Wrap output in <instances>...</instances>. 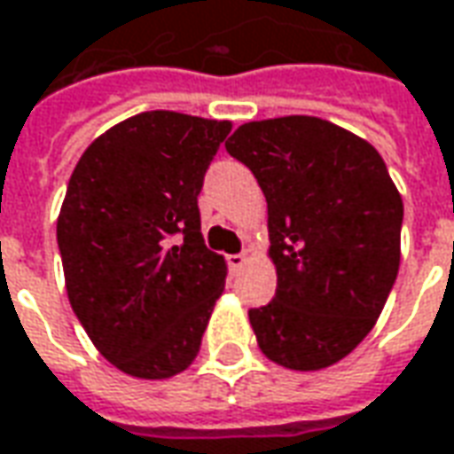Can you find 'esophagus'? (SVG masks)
Instances as JSON below:
<instances>
[{
  "label": "esophagus",
  "mask_w": 454,
  "mask_h": 454,
  "mask_svg": "<svg viewBox=\"0 0 454 454\" xmlns=\"http://www.w3.org/2000/svg\"><path fill=\"white\" fill-rule=\"evenodd\" d=\"M227 264H230V270L232 272H237V270H242L245 264H247V257L239 252V254H227Z\"/></svg>",
  "instance_id": "34e87169"
}]
</instances>
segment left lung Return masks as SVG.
Listing matches in <instances>:
<instances>
[{"mask_svg":"<svg viewBox=\"0 0 454 454\" xmlns=\"http://www.w3.org/2000/svg\"><path fill=\"white\" fill-rule=\"evenodd\" d=\"M224 149L267 200L275 300L249 309L260 349L290 370L342 360L372 330L400 270L403 200L372 145L333 121H247Z\"/></svg>","mask_w":454,"mask_h":454,"instance_id":"8db88e82","label":"left lung"}]
</instances>
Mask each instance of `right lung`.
Instances as JSON below:
<instances>
[{"instance_id": "right-lung-1", "label": "right lung", "mask_w": 454, "mask_h": 454, "mask_svg": "<svg viewBox=\"0 0 454 454\" xmlns=\"http://www.w3.org/2000/svg\"><path fill=\"white\" fill-rule=\"evenodd\" d=\"M230 121L142 112L97 137L57 222L67 294L121 372L164 380L197 357L227 264L202 237L197 194Z\"/></svg>"}]
</instances>
